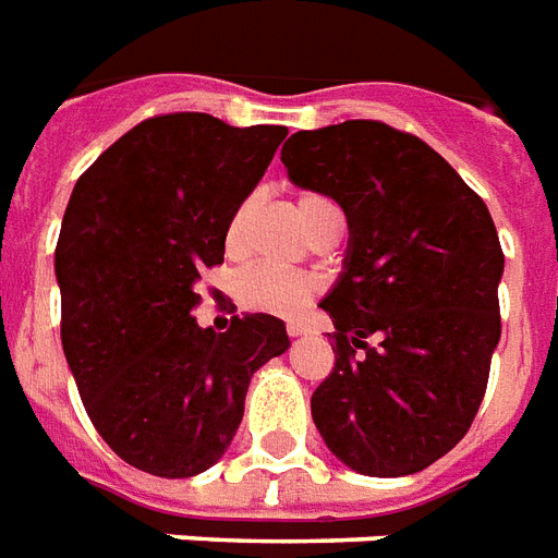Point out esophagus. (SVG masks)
<instances>
[{"label": "esophagus", "mask_w": 558, "mask_h": 558, "mask_svg": "<svg viewBox=\"0 0 558 558\" xmlns=\"http://www.w3.org/2000/svg\"><path fill=\"white\" fill-rule=\"evenodd\" d=\"M287 333H289V336H301V333H307V327L301 325V322H289V325H287Z\"/></svg>", "instance_id": "34e87169"}]
</instances>
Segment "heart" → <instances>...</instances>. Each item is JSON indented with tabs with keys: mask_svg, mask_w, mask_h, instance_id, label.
<instances>
[{
	"mask_svg": "<svg viewBox=\"0 0 558 558\" xmlns=\"http://www.w3.org/2000/svg\"><path fill=\"white\" fill-rule=\"evenodd\" d=\"M251 207H254V202H242L228 219V228H225V251L228 254H240L242 245H245ZM330 213L339 210L325 195L304 193L298 198V216L307 228H313L318 219H325ZM318 289H322L318 278H313L307 271H283L275 269V266H251L236 280V295H240L242 307L271 313V316H295L318 295Z\"/></svg>",
	"mask_w": 558,
	"mask_h": 558,
	"instance_id": "obj_1",
	"label": "heart"
}]
</instances>
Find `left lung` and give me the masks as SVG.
Wrapping results in <instances>:
<instances>
[{
    "mask_svg": "<svg viewBox=\"0 0 558 558\" xmlns=\"http://www.w3.org/2000/svg\"><path fill=\"white\" fill-rule=\"evenodd\" d=\"M280 160L351 231L322 301L336 363L310 401L318 433L368 477L424 471L471 427L500 342L504 251L486 202L424 140L374 119L298 131Z\"/></svg>",
    "mask_w": 558,
    "mask_h": 558,
    "instance_id": "obj_1",
    "label": "left lung"
}]
</instances>
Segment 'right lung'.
I'll return each instance as SVG.
<instances>
[{"mask_svg":"<svg viewBox=\"0 0 558 558\" xmlns=\"http://www.w3.org/2000/svg\"><path fill=\"white\" fill-rule=\"evenodd\" d=\"M287 137L210 113L140 122L78 178L54 248L61 342L84 410L128 465L166 480L219 462L254 372L289 348L283 322L198 327L195 283Z\"/></svg>","mask_w":558,"mask_h":558,"instance_id":"right-lung-1","label":"right lung"}]
</instances>
